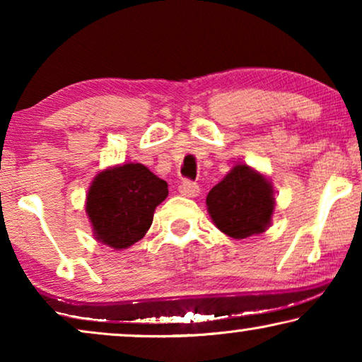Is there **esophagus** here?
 I'll use <instances>...</instances> for the list:
<instances>
[{
  "mask_svg": "<svg viewBox=\"0 0 362 362\" xmlns=\"http://www.w3.org/2000/svg\"><path fill=\"white\" fill-rule=\"evenodd\" d=\"M180 192L181 196H186V197H196L199 194V186L196 185V182H191V181H182L180 185Z\"/></svg>",
  "mask_w": 362,
  "mask_h": 362,
  "instance_id": "1",
  "label": "esophagus"
}]
</instances>
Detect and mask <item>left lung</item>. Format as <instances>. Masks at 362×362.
<instances>
[{
	"instance_id": "8db88e82",
	"label": "left lung",
	"mask_w": 362,
	"mask_h": 362,
	"mask_svg": "<svg viewBox=\"0 0 362 362\" xmlns=\"http://www.w3.org/2000/svg\"><path fill=\"white\" fill-rule=\"evenodd\" d=\"M207 212L219 230L234 239L262 234L275 209L274 187L259 171L235 165L206 197Z\"/></svg>"
}]
</instances>
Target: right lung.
I'll return each instance as SVG.
<instances>
[{"instance_id": "right-lung-1", "label": "right lung", "mask_w": 362, "mask_h": 362, "mask_svg": "<svg viewBox=\"0 0 362 362\" xmlns=\"http://www.w3.org/2000/svg\"><path fill=\"white\" fill-rule=\"evenodd\" d=\"M168 196V182L140 163L98 173L87 194L86 211L98 242L127 249L143 239L158 204Z\"/></svg>"}]
</instances>
